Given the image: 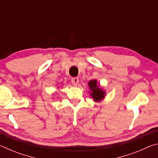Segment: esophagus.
Returning a JSON list of instances; mask_svg holds the SVG:
<instances>
[{
	"mask_svg": "<svg viewBox=\"0 0 158 158\" xmlns=\"http://www.w3.org/2000/svg\"><path fill=\"white\" fill-rule=\"evenodd\" d=\"M79 83V78L78 77H74V78L72 79V84L74 85H77Z\"/></svg>",
	"mask_w": 158,
	"mask_h": 158,
	"instance_id": "34e87169",
	"label": "esophagus"
}]
</instances>
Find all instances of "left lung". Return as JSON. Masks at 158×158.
Segmentation results:
<instances>
[{"label": "left lung", "mask_w": 158, "mask_h": 158, "mask_svg": "<svg viewBox=\"0 0 158 158\" xmlns=\"http://www.w3.org/2000/svg\"><path fill=\"white\" fill-rule=\"evenodd\" d=\"M90 90H91L90 95L95 102H100L105 97V91L100 89L98 85L97 80L93 79L89 82Z\"/></svg>", "instance_id": "obj_1"}]
</instances>
